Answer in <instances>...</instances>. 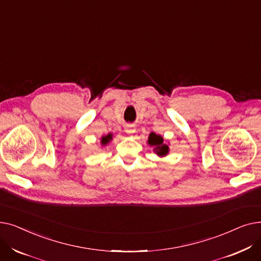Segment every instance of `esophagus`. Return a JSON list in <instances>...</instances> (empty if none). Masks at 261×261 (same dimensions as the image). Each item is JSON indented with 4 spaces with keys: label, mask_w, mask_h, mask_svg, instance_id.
Here are the masks:
<instances>
[{
    "label": "esophagus",
    "mask_w": 261,
    "mask_h": 261,
    "mask_svg": "<svg viewBox=\"0 0 261 261\" xmlns=\"http://www.w3.org/2000/svg\"><path fill=\"white\" fill-rule=\"evenodd\" d=\"M125 131H126L127 133H133V132L135 131V129H133L131 126H128V127L125 129Z\"/></svg>",
    "instance_id": "1"
}]
</instances>
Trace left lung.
I'll use <instances>...</instances> for the list:
<instances>
[{
    "mask_svg": "<svg viewBox=\"0 0 261 261\" xmlns=\"http://www.w3.org/2000/svg\"><path fill=\"white\" fill-rule=\"evenodd\" d=\"M163 138L160 135H156L155 133H151L149 135V141L148 143L151 146H155L156 153L159 155H166L168 153V146L163 143Z\"/></svg>",
    "mask_w": 261,
    "mask_h": 261,
    "instance_id": "obj_1",
    "label": "left lung"
}]
</instances>
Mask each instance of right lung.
I'll return each instance as SVG.
<instances>
[{"label": "right lung", "instance_id": "right-lung-1", "mask_svg": "<svg viewBox=\"0 0 261 261\" xmlns=\"http://www.w3.org/2000/svg\"><path fill=\"white\" fill-rule=\"evenodd\" d=\"M111 139H112V134H108L107 136H103V138L101 139V144L106 145Z\"/></svg>", "mask_w": 261, "mask_h": 261}]
</instances>
